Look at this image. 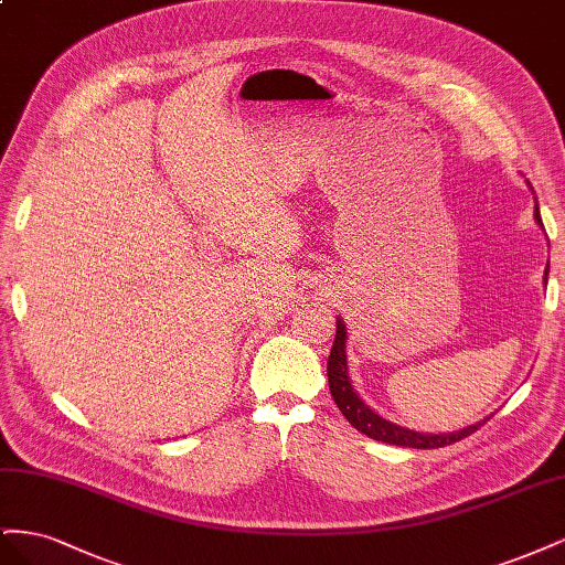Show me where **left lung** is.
I'll return each instance as SVG.
<instances>
[{"mask_svg": "<svg viewBox=\"0 0 565 565\" xmlns=\"http://www.w3.org/2000/svg\"><path fill=\"white\" fill-rule=\"evenodd\" d=\"M535 221L542 226V216H540L537 204H535ZM544 282H546V273H544ZM328 380H330L332 398H334L337 407L341 409V415L349 419V424H353L358 431L374 438V440L388 443V446H403V448H417V450L446 448L461 438L471 436L476 429H481V426L490 419L488 417L483 422H476V424L467 426V429H459L452 434H419V431L405 429V426L393 424V422L380 417L377 413H372L370 405H365V401L353 391V384L349 380L347 324L341 318H337V334H334V344H332L330 361H328Z\"/></svg>", "mask_w": 565, "mask_h": 565, "instance_id": "8db88e82", "label": "left lung"}]
</instances>
